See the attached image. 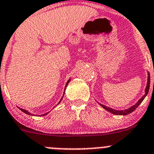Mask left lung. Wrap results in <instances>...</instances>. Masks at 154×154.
Here are the masks:
<instances>
[{"mask_svg": "<svg viewBox=\"0 0 154 154\" xmlns=\"http://www.w3.org/2000/svg\"><path fill=\"white\" fill-rule=\"evenodd\" d=\"M150 84V73H149V71H147V82H146V86L144 90V94H143V96H142L141 98H140V100L135 103V104L133 105V106H131V107H129L128 109H124V110H116V109H112V108L110 107H108V106H105V105L101 104V103H99V104H100L103 109H105L107 110L108 112H109L112 113V114L117 115V116H127V115L130 114V113H131L132 112L134 111V110L137 108V106H138L139 105L143 102V100H144V98L146 97V95H147V93H148L149 92ZM153 86H154V83H153Z\"/></svg>", "mask_w": 154, "mask_h": 154, "instance_id": "obj_1", "label": "left lung"}]
</instances>
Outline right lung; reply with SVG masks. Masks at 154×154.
I'll return each instance as SVG.
<instances>
[{
    "label": "right lung",
    "instance_id": "add662e5",
    "mask_svg": "<svg viewBox=\"0 0 154 154\" xmlns=\"http://www.w3.org/2000/svg\"><path fill=\"white\" fill-rule=\"evenodd\" d=\"M70 78L68 80H67V83H66V85H65V87H64V91H65V89H66V87H67V84H68V83L69 82H70ZM64 94H63V97H64ZM63 97H61V100H60V101H59V103H57V104H59L60 103H61V100H62V98H63ZM19 109H20L21 110V111L22 112H23L24 113H26V114H27V115H29V116H32V114H31V113L29 112V111H27V110H26V109H21V108H20V107H18ZM48 112H47V113H45V114H42V115H41V116H46V115H48Z\"/></svg>",
    "mask_w": 154,
    "mask_h": 154
}]
</instances>
